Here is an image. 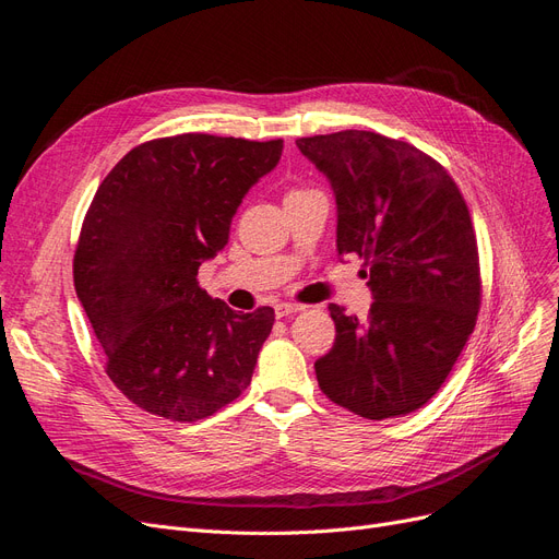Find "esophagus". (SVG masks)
Returning a JSON list of instances; mask_svg holds the SVG:
<instances>
[{
    "mask_svg": "<svg viewBox=\"0 0 559 559\" xmlns=\"http://www.w3.org/2000/svg\"><path fill=\"white\" fill-rule=\"evenodd\" d=\"M302 310H306V306H300V302H277L275 306L277 317H289V314H296Z\"/></svg>",
    "mask_w": 559,
    "mask_h": 559,
    "instance_id": "1",
    "label": "esophagus"
}]
</instances>
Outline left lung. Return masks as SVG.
<instances>
[{
  "instance_id": "1",
  "label": "left lung",
  "mask_w": 559,
  "mask_h": 559,
  "mask_svg": "<svg viewBox=\"0 0 559 559\" xmlns=\"http://www.w3.org/2000/svg\"><path fill=\"white\" fill-rule=\"evenodd\" d=\"M296 144L331 179L337 253L364 259L376 296L364 319L329 306L335 343L314 364L319 389L366 419L408 415L441 389L476 329L483 280L466 200L408 142L343 130Z\"/></svg>"
}]
</instances>
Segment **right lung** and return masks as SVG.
Returning <instances> with one entry per match:
<instances>
[{
	"label": "right lung",
	"mask_w": 559,
	"mask_h": 559,
	"mask_svg": "<svg viewBox=\"0 0 559 559\" xmlns=\"http://www.w3.org/2000/svg\"><path fill=\"white\" fill-rule=\"evenodd\" d=\"M282 140L183 132L130 148L83 216L74 289L105 370L138 408L198 421L251 382L275 310L235 312L198 286L228 245L245 193L280 163Z\"/></svg>",
	"instance_id": "add662e5"
}]
</instances>
